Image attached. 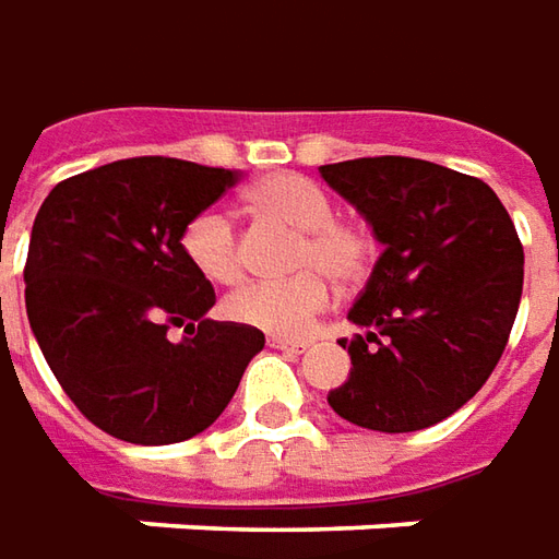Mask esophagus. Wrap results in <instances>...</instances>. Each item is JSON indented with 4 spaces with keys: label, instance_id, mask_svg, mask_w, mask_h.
Instances as JSON below:
<instances>
[{
    "label": "esophagus",
    "instance_id": "34e87169",
    "mask_svg": "<svg viewBox=\"0 0 559 559\" xmlns=\"http://www.w3.org/2000/svg\"><path fill=\"white\" fill-rule=\"evenodd\" d=\"M269 345L278 348V352H287V355H302L309 348V340H281V336H272Z\"/></svg>",
    "mask_w": 559,
    "mask_h": 559
}]
</instances>
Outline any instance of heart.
<instances>
[{
    "label": "heart",
    "mask_w": 559,
    "mask_h": 559,
    "mask_svg": "<svg viewBox=\"0 0 559 559\" xmlns=\"http://www.w3.org/2000/svg\"><path fill=\"white\" fill-rule=\"evenodd\" d=\"M250 214L299 231L294 269L287 281H257L226 299L231 321L272 336H306L318 314L333 302L330 274L340 284L358 281L373 260V238L333 216V201L318 183L299 174H269L248 189ZM192 269L214 284L241 278V248L231 223L219 211H201L186 223L180 238Z\"/></svg>",
    "instance_id": "heart-1"
}]
</instances>
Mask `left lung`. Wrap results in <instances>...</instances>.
<instances>
[{"instance_id":"left-lung-1","label":"left lung","mask_w":559,"mask_h":559,"mask_svg":"<svg viewBox=\"0 0 559 559\" xmlns=\"http://www.w3.org/2000/svg\"><path fill=\"white\" fill-rule=\"evenodd\" d=\"M318 170L385 248L348 311L367 333L340 340L352 373L328 404L385 435L443 423L508 345L523 294L518 229L484 180L435 162L379 155Z\"/></svg>"}]
</instances>
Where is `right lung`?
<instances>
[{
    "mask_svg": "<svg viewBox=\"0 0 559 559\" xmlns=\"http://www.w3.org/2000/svg\"><path fill=\"white\" fill-rule=\"evenodd\" d=\"M238 170L143 155L75 174L41 201L26 253V318L82 416L128 443L201 435L265 336L211 321V281L183 257L186 223ZM170 326L190 336L170 344Z\"/></svg>",
    "mask_w": 559,
    "mask_h": 559,
    "instance_id": "add662e5",
    "label": "right lung"
}]
</instances>
